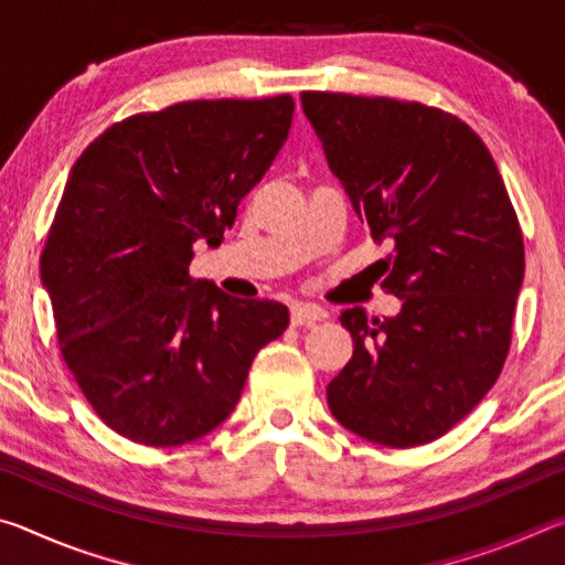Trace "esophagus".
<instances>
[{
    "label": "esophagus",
    "instance_id": "34e87169",
    "mask_svg": "<svg viewBox=\"0 0 565 565\" xmlns=\"http://www.w3.org/2000/svg\"><path fill=\"white\" fill-rule=\"evenodd\" d=\"M327 319V311L317 303H291V323L294 327H313V323Z\"/></svg>",
    "mask_w": 565,
    "mask_h": 565
}]
</instances>
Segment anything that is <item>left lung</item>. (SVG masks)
<instances>
[{
    "instance_id": "obj_1",
    "label": "left lung",
    "mask_w": 565,
    "mask_h": 565,
    "mask_svg": "<svg viewBox=\"0 0 565 565\" xmlns=\"http://www.w3.org/2000/svg\"><path fill=\"white\" fill-rule=\"evenodd\" d=\"M306 119L374 242L401 311H341L353 356L327 386L333 418L408 448L454 428L499 379L523 284V236L499 167L454 114L418 102L303 92Z\"/></svg>"
}]
</instances>
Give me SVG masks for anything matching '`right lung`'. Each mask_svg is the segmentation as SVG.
<instances>
[{
	"label": "right lung",
	"mask_w": 565,
	"mask_h": 565,
	"mask_svg": "<svg viewBox=\"0 0 565 565\" xmlns=\"http://www.w3.org/2000/svg\"><path fill=\"white\" fill-rule=\"evenodd\" d=\"M294 99L181 102L99 134L76 159L40 262L66 366L111 431L181 446L232 414L279 301L191 279L289 137Z\"/></svg>",
	"instance_id": "obj_1"
}]
</instances>
